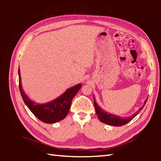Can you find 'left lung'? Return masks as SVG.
I'll list each match as a JSON object with an SVG mask.
<instances>
[{
    "label": "left lung",
    "mask_w": 161,
    "mask_h": 161,
    "mask_svg": "<svg viewBox=\"0 0 161 161\" xmlns=\"http://www.w3.org/2000/svg\"><path fill=\"white\" fill-rule=\"evenodd\" d=\"M147 100H145V104L143 105L142 107L140 108V110H138V112H136L135 114H133L131 117H129L127 118H122L120 117H119V116H116V115H114L110 114H107V112L104 111V110H102L101 108L99 107V106L96 103V102L95 101V98H94V106H95L96 114L97 115L99 119H100L101 122H102L103 123H105V124L111 125V126H119L125 125L126 124V123H128L131 121V119L138 114L140 111H141L142 108L144 107V106L145 105L146 102H147Z\"/></svg>",
    "instance_id": "obj_1"
}]
</instances>
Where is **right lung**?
<instances>
[{
	"label": "right lung",
	"mask_w": 161,
	"mask_h": 161,
	"mask_svg": "<svg viewBox=\"0 0 161 161\" xmlns=\"http://www.w3.org/2000/svg\"><path fill=\"white\" fill-rule=\"evenodd\" d=\"M19 90L23 100L27 107L36 117L45 123L53 124L64 119L68 114L71 106L72 100L79 90L81 88V84L68 89L65 93L55 100L47 104H36L30 100L28 97L24 93L20 83V70L19 69Z\"/></svg>",
	"instance_id": "add662e5"
}]
</instances>
